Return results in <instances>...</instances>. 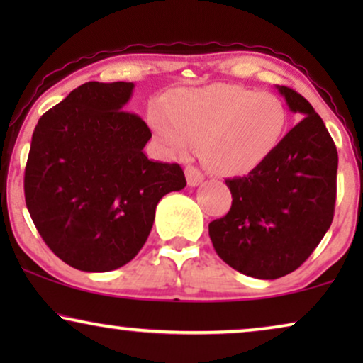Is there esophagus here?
I'll return each instance as SVG.
<instances>
[{
    "instance_id": "esophagus-1",
    "label": "esophagus",
    "mask_w": 363,
    "mask_h": 363,
    "mask_svg": "<svg viewBox=\"0 0 363 363\" xmlns=\"http://www.w3.org/2000/svg\"><path fill=\"white\" fill-rule=\"evenodd\" d=\"M185 175H186L188 185H190V186H198L203 180H205L203 173L195 167H186L185 168Z\"/></svg>"
}]
</instances>
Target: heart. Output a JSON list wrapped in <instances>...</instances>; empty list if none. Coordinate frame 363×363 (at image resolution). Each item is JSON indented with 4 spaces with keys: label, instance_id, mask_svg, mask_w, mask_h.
<instances>
[{
    "label": "heart",
    "instance_id": "1",
    "mask_svg": "<svg viewBox=\"0 0 363 363\" xmlns=\"http://www.w3.org/2000/svg\"><path fill=\"white\" fill-rule=\"evenodd\" d=\"M148 125L167 155H186L198 140L205 165L233 177L255 170L277 150L289 112L276 94L215 84L152 102Z\"/></svg>",
    "mask_w": 363,
    "mask_h": 363
}]
</instances>
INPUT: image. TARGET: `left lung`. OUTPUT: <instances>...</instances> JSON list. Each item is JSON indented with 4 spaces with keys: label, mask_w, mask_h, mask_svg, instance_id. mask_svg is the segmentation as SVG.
<instances>
[{
    "label": "left lung",
    "mask_w": 363,
    "mask_h": 363,
    "mask_svg": "<svg viewBox=\"0 0 363 363\" xmlns=\"http://www.w3.org/2000/svg\"><path fill=\"white\" fill-rule=\"evenodd\" d=\"M302 121L264 163L226 180L233 203L208 225L218 256L257 279H277L312 255L332 225L337 193L335 143L301 94L277 86Z\"/></svg>",
    "instance_id": "8db88e82"
}]
</instances>
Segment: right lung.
I'll use <instances>...</instances> for the list:
<instances>
[{
  "label": "right lung",
  "instance_id": "right-lung-1",
  "mask_svg": "<svg viewBox=\"0 0 363 363\" xmlns=\"http://www.w3.org/2000/svg\"><path fill=\"white\" fill-rule=\"evenodd\" d=\"M133 82H86L39 118L24 198L44 242L86 272L122 267L150 235L155 208L186 186L178 163L148 160L152 132L125 112Z\"/></svg>",
  "mask_w": 363,
  "mask_h": 363
}]
</instances>
